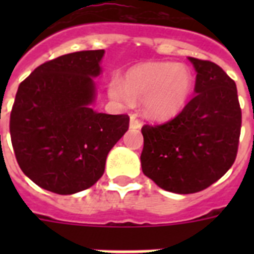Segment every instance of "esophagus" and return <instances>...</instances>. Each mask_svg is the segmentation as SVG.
Masks as SVG:
<instances>
[{"instance_id":"34e87169","label":"esophagus","mask_w":254,"mask_h":254,"mask_svg":"<svg viewBox=\"0 0 254 254\" xmlns=\"http://www.w3.org/2000/svg\"><path fill=\"white\" fill-rule=\"evenodd\" d=\"M142 127V123L137 119V116L131 115L130 116V127L131 129H139V127Z\"/></svg>"}]
</instances>
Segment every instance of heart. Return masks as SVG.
I'll return each mask as SVG.
<instances>
[{
    "label": "heart",
    "mask_w": 254,
    "mask_h": 254,
    "mask_svg": "<svg viewBox=\"0 0 254 254\" xmlns=\"http://www.w3.org/2000/svg\"><path fill=\"white\" fill-rule=\"evenodd\" d=\"M193 89V76L186 65L173 63H149L133 67L125 80L113 77L108 92L124 105L143 100L145 115L155 120L174 117L186 107Z\"/></svg>",
    "instance_id": "heart-1"
}]
</instances>
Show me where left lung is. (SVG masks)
<instances>
[{
    "mask_svg": "<svg viewBox=\"0 0 254 254\" xmlns=\"http://www.w3.org/2000/svg\"><path fill=\"white\" fill-rule=\"evenodd\" d=\"M189 59L196 95L173 120L141 129L143 174L175 193L199 192L219 181L236 159L241 130L236 83L213 62Z\"/></svg>",
    "mask_w": 254,
    "mask_h": 254,
    "instance_id": "left-lung-1",
    "label": "left lung"
}]
</instances>
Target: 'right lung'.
Masks as SVG:
<instances>
[{
    "label": "right lung",
    "instance_id": "right-lung-1",
    "mask_svg": "<svg viewBox=\"0 0 254 254\" xmlns=\"http://www.w3.org/2000/svg\"><path fill=\"white\" fill-rule=\"evenodd\" d=\"M104 50L67 54L34 69L18 87L10 137L25 175L42 189L71 195L103 177L108 153L129 129L127 115L97 113L92 77Z\"/></svg>",
    "mask_w": 254,
    "mask_h": 254
}]
</instances>
